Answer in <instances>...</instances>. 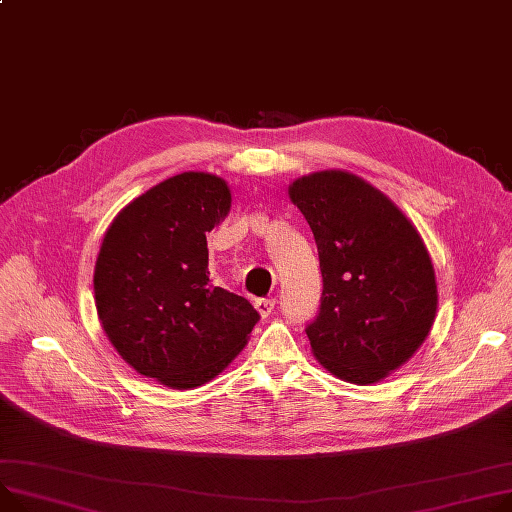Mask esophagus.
Returning a JSON list of instances; mask_svg holds the SVG:
<instances>
[{"mask_svg": "<svg viewBox=\"0 0 512 512\" xmlns=\"http://www.w3.org/2000/svg\"><path fill=\"white\" fill-rule=\"evenodd\" d=\"M255 309L259 311L261 317H269L276 309V298H257L255 300Z\"/></svg>", "mask_w": 512, "mask_h": 512, "instance_id": "esophagus-1", "label": "esophagus"}]
</instances>
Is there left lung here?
<instances>
[{"mask_svg": "<svg viewBox=\"0 0 512 512\" xmlns=\"http://www.w3.org/2000/svg\"><path fill=\"white\" fill-rule=\"evenodd\" d=\"M309 222L323 274L321 311L306 327L333 377L372 385L428 337L438 292L420 232L395 203L348 170H321L288 187Z\"/></svg>", "mask_w": 512, "mask_h": 512, "instance_id": "obj_1", "label": "left lung"}]
</instances>
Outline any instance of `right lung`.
I'll return each mask as SVG.
<instances>
[{
    "label": "right lung",
    "mask_w": 512,
    "mask_h": 512,
    "mask_svg": "<svg viewBox=\"0 0 512 512\" xmlns=\"http://www.w3.org/2000/svg\"><path fill=\"white\" fill-rule=\"evenodd\" d=\"M228 183L181 173L129 201L94 265L96 313L119 356L170 389L206 385L243 352L251 302L210 282L208 238L230 212Z\"/></svg>",
    "instance_id": "right-lung-1"
}]
</instances>
